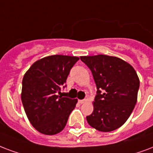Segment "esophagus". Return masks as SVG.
Returning <instances> with one entry per match:
<instances>
[{
	"instance_id": "obj_1",
	"label": "esophagus",
	"mask_w": 153,
	"mask_h": 153,
	"mask_svg": "<svg viewBox=\"0 0 153 153\" xmlns=\"http://www.w3.org/2000/svg\"><path fill=\"white\" fill-rule=\"evenodd\" d=\"M85 102H86V100H79V103H81V104H82V103H84Z\"/></svg>"
}]
</instances>
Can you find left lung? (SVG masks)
<instances>
[{
    "label": "left lung",
    "mask_w": 153,
    "mask_h": 153,
    "mask_svg": "<svg viewBox=\"0 0 153 153\" xmlns=\"http://www.w3.org/2000/svg\"><path fill=\"white\" fill-rule=\"evenodd\" d=\"M92 73L97 92L87 123L100 131H111L125 123L137 101L140 80L132 66L111 56L80 57Z\"/></svg>",
    "instance_id": "obj_1"
}]
</instances>
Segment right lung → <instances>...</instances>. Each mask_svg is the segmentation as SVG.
Wrapping results in <instances>:
<instances>
[{
    "instance_id": "obj_1",
    "label": "right lung",
    "mask_w": 153,
    "mask_h": 153,
    "mask_svg": "<svg viewBox=\"0 0 153 153\" xmlns=\"http://www.w3.org/2000/svg\"><path fill=\"white\" fill-rule=\"evenodd\" d=\"M79 58L51 55L35 62L22 80V101L33 127L45 135L63 130L77 100L58 95Z\"/></svg>"
}]
</instances>
